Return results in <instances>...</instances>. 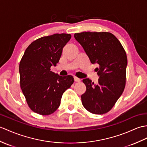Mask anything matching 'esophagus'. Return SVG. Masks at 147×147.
I'll return each mask as SVG.
<instances>
[{
  "instance_id": "1",
  "label": "esophagus",
  "mask_w": 147,
  "mask_h": 147,
  "mask_svg": "<svg viewBox=\"0 0 147 147\" xmlns=\"http://www.w3.org/2000/svg\"><path fill=\"white\" fill-rule=\"evenodd\" d=\"M74 80H75V81H76V82H80L81 81V79H80V78H78L76 76H74Z\"/></svg>"
}]
</instances>
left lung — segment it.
I'll return each instance as SVG.
<instances>
[{
	"label": "left lung",
	"mask_w": 147,
	"mask_h": 147,
	"mask_svg": "<svg viewBox=\"0 0 147 147\" xmlns=\"http://www.w3.org/2000/svg\"><path fill=\"white\" fill-rule=\"evenodd\" d=\"M92 64H98V82L83 80L86 91L81 95L83 107L91 113L110 111L125 89L127 57L120 42L110 32H83L74 34Z\"/></svg>",
	"instance_id": "1"
}]
</instances>
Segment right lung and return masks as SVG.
I'll return each instance as SVG.
<instances>
[{"label":"right lung","mask_w":147,"mask_h":147,"mask_svg":"<svg viewBox=\"0 0 147 147\" xmlns=\"http://www.w3.org/2000/svg\"><path fill=\"white\" fill-rule=\"evenodd\" d=\"M71 37L63 33L37 39L27 47L20 61V88L29 107L36 113L52 114L59 107L64 92L73 83V76H61L50 69L59 62Z\"/></svg>","instance_id":"obj_1"}]
</instances>
